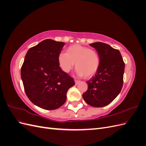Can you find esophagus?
I'll return each mask as SVG.
<instances>
[{
    "label": "esophagus",
    "mask_w": 146,
    "mask_h": 146,
    "mask_svg": "<svg viewBox=\"0 0 146 146\" xmlns=\"http://www.w3.org/2000/svg\"><path fill=\"white\" fill-rule=\"evenodd\" d=\"M75 83H76V85H78V84L80 82V81L77 80H75Z\"/></svg>",
    "instance_id": "34e87169"
}]
</instances>
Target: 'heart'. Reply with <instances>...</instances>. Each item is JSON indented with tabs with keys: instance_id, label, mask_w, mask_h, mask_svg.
Returning a JSON list of instances; mask_svg holds the SVG:
<instances>
[{
	"instance_id": "1",
	"label": "heart",
	"mask_w": 146,
	"mask_h": 146,
	"mask_svg": "<svg viewBox=\"0 0 146 146\" xmlns=\"http://www.w3.org/2000/svg\"><path fill=\"white\" fill-rule=\"evenodd\" d=\"M58 63L61 69L69 73L76 63V73L78 76L90 78L97 73L100 68V57L98 51L80 44L69 46L66 53H60Z\"/></svg>"
}]
</instances>
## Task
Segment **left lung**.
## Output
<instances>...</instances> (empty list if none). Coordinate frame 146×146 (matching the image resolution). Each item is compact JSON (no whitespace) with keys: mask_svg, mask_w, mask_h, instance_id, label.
<instances>
[{"mask_svg":"<svg viewBox=\"0 0 146 146\" xmlns=\"http://www.w3.org/2000/svg\"><path fill=\"white\" fill-rule=\"evenodd\" d=\"M100 57V68L96 74L86 82L88 90L83 98L92 107H102L110 104L120 93L123 85L125 63L120 52L107 44H90Z\"/></svg>","mask_w":146,"mask_h":146,"instance_id":"left-lung-1","label":"left lung"}]
</instances>
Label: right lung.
<instances>
[{
	"label": "right lung",
	"instance_id": "1",
	"mask_svg": "<svg viewBox=\"0 0 146 146\" xmlns=\"http://www.w3.org/2000/svg\"><path fill=\"white\" fill-rule=\"evenodd\" d=\"M64 44L45 39L30 48L22 66L21 79L26 95L42 109L60 108L66 102L68 90L75 85L74 79L58 65V56Z\"/></svg>",
	"mask_w": 146,
	"mask_h": 146
}]
</instances>
